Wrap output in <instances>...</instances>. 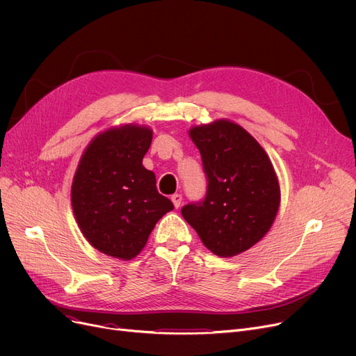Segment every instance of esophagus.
<instances>
[{"mask_svg": "<svg viewBox=\"0 0 356 356\" xmlns=\"http://www.w3.org/2000/svg\"><path fill=\"white\" fill-rule=\"evenodd\" d=\"M172 202H173V204H175V208H179L180 203H181V195H180V193H175V195L172 196Z\"/></svg>", "mask_w": 356, "mask_h": 356, "instance_id": "34e87169", "label": "esophagus"}]
</instances>
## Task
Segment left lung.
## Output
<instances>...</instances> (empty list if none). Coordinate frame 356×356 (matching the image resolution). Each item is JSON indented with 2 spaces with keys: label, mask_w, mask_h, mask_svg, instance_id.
Segmentation results:
<instances>
[{
  "label": "left lung",
  "mask_w": 356,
  "mask_h": 356,
  "mask_svg": "<svg viewBox=\"0 0 356 356\" xmlns=\"http://www.w3.org/2000/svg\"><path fill=\"white\" fill-rule=\"evenodd\" d=\"M189 137L208 176L204 200L181 208L186 222L215 255L235 257L270 231L282 193L273 163L259 143L231 120L195 125Z\"/></svg>",
  "instance_id": "8db88e82"
}]
</instances>
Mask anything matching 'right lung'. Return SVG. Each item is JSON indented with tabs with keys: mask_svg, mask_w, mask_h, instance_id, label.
<instances>
[{
	"mask_svg": "<svg viewBox=\"0 0 356 356\" xmlns=\"http://www.w3.org/2000/svg\"><path fill=\"white\" fill-rule=\"evenodd\" d=\"M152 140L145 125L111 127L88 144L74 172V219L89 244L108 257H137L159 219L175 209L143 165Z\"/></svg>",
	"mask_w": 356,
	"mask_h": 356,
	"instance_id": "right-lung-1",
	"label": "right lung"
}]
</instances>
